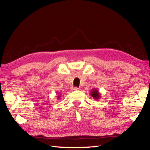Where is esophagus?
Segmentation results:
<instances>
[{"instance_id":"1","label":"esophagus","mask_w":150,"mask_h":150,"mask_svg":"<svg viewBox=\"0 0 150 150\" xmlns=\"http://www.w3.org/2000/svg\"><path fill=\"white\" fill-rule=\"evenodd\" d=\"M71 90H73V91H76V90H78L79 88H77V87H72L71 88Z\"/></svg>"}]
</instances>
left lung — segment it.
<instances>
[{
    "label": "left lung",
    "instance_id": "obj_1",
    "mask_svg": "<svg viewBox=\"0 0 150 150\" xmlns=\"http://www.w3.org/2000/svg\"><path fill=\"white\" fill-rule=\"evenodd\" d=\"M90 95L91 96L93 97L95 100H99L101 96V93L99 92L97 89L94 88L90 92Z\"/></svg>",
    "mask_w": 150,
    "mask_h": 150
}]
</instances>
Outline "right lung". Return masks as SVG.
I'll return each instance as SVG.
<instances>
[{"label": "right lung", "mask_w": 150, "mask_h": 150, "mask_svg": "<svg viewBox=\"0 0 150 150\" xmlns=\"http://www.w3.org/2000/svg\"><path fill=\"white\" fill-rule=\"evenodd\" d=\"M60 96H61V95H57V99H59V98H60V97H60Z\"/></svg>", "instance_id": "1"}]
</instances>
